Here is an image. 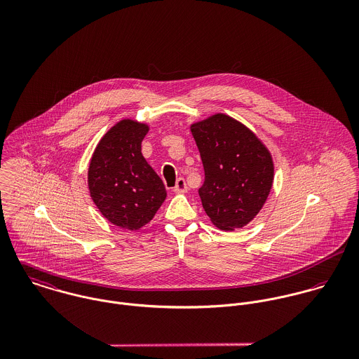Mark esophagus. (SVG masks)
<instances>
[{
	"label": "esophagus",
	"instance_id": "obj_1",
	"mask_svg": "<svg viewBox=\"0 0 359 359\" xmlns=\"http://www.w3.org/2000/svg\"><path fill=\"white\" fill-rule=\"evenodd\" d=\"M187 189H188V187H187L185 180H184V178H178V180H177V184H175V187H174V192L182 194V192H185Z\"/></svg>",
	"mask_w": 359,
	"mask_h": 359
}]
</instances>
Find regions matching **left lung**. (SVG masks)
<instances>
[{
  "label": "left lung",
  "mask_w": 359,
  "mask_h": 359,
  "mask_svg": "<svg viewBox=\"0 0 359 359\" xmlns=\"http://www.w3.org/2000/svg\"><path fill=\"white\" fill-rule=\"evenodd\" d=\"M205 167L199 196L219 229L248 225L271 192L273 160L256 134L233 117L215 113L191 124Z\"/></svg>",
  "instance_id": "1"
}]
</instances>
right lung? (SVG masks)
<instances>
[{
    "label": "right lung",
    "mask_w": 359,
    "mask_h": 359,
    "mask_svg": "<svg viewBox=\"0 0 359 359\" xmlns=\"http://www.w3.org/2000/svg\"><path fill=\"white\" fill-rule=\"evenodd\" d=\"M149 126L131 118L116 123L98 142L88 167V189L103 217L138 231L165 201L163 181L141 152Z\"/></svg>",
    "instance_id": "add662e5"
}]
</instances>
